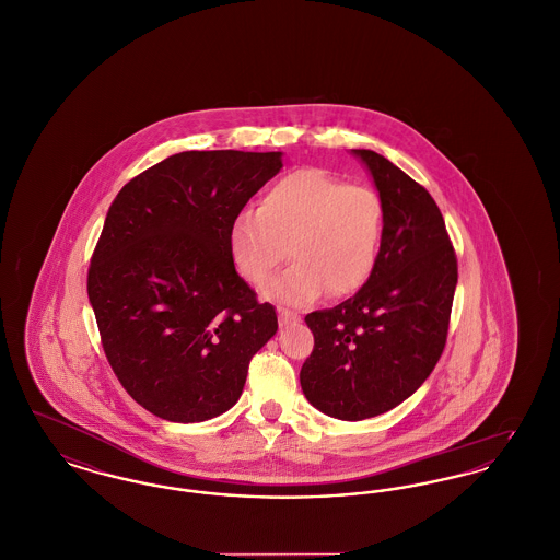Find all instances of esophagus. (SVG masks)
Returning <instances> with one entry per match:
<instances>
[{"label": "esophagus", "mask_w": 560, "mask_h": 560, "mask_svg": "<svg viewBox=\"0 0 560 560\" xmlns=\"http://www.w3.org/2000/svg\"><path fill=\"white\" fill-rule=\"evenodd\" d=\"M300 319L295 313L288 311V308H279V323L281 325H292L295 320Z\"/></svg>", "instance_id": "esophagus-1"}]
</instances>
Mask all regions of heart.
Segmentation results:
<instances>
[{
  "label": "heart",
  "mask_w": 560,
  "mask_h": 560,
  "mask_svg": "<svg viewBox=\"0 0 560 560\" xmlns=\"http://www.w3.org/2000/svg\"><path fill=\"white\" fill-rule=\"evenodd\" d=\"M382 235L377 192L302 167L275 180L258 210L233 218L226 245L237 272L254 285L267 283L290 245L293 265L268 283L265 295L306 306L325 292L348 295L363 288L377 265Z\"/></svg>",
  "instance_id": "heart-1"
}]
</instances>
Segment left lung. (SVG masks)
Wrapping results in <instances>:
<instances>
[{
    "label": "left lung",
    "mask_w": 560,
    "mask_h": 560,
    "mask_svg": "<svg viewBox=\"0 0 560 560\" xmlns=\"http://www.w3.org/2000/svg\"><path fill=\"white\" fill-rule=\"evenodd\" d=\"M384 206V235L368 283L342 304L306 315L315 348L302 393L325 416L359 422L411 397L447 340L457 260L443 213L395 163L352 149Z\"/></svg>",
    "instance_id": "1"
}]
</instances>
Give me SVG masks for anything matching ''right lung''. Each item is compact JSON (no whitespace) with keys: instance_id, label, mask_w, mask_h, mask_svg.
Returning <instances> with one entry per match:
<instances>
[{"instance_id":"1","label":"right lung","mask_w":560,"mask_h":560,"mask_svg":"<svg viewBox=\"0 0 560 560\" xmlns=\"http://www.w3.org/2000/svg\"><path fill=\"white\" fill-rule=\"evenodd\" d=\"M281 167L279 151H185L138 174L108 208L88 298L113 372L161 420L229 411L277 334L272 304L241 279L226 235Z\"/></svg>"}]
</instances>
